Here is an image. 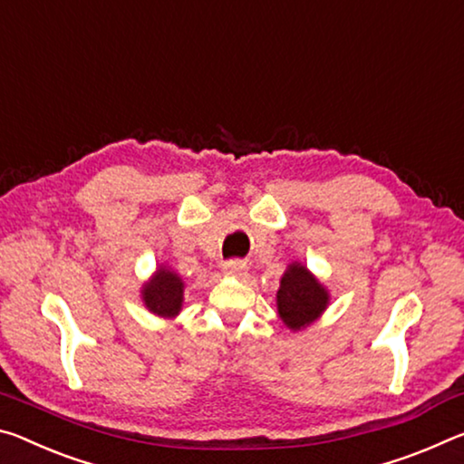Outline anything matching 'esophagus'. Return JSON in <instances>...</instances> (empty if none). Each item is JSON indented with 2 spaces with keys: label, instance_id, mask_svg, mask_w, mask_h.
<instances>
[{
  "label": "esophagus",
  "instance_id": "34e87169",
  "mask_svg": "<svg viewBox=\"0 0 464 464\" xmlns=\"http://www.w3.org/2000/svg\"><path fill=\"white\" fill-rule=\"evenodd\" d=\"M224 271L226 273H232V276H242V273L246 271V261L242 259H230L224 263Z\"/></svg>",
  "mask_w": 464,
  "mask_h": 464
}]
</instances>
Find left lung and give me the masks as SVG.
I'll return each instance as SVG.
<instances>
[{"label":"left lung","mask_w":464,"mask_h":464,"mask_svg":"<svg viewBox=\"0 0 464 464\" xmlns=\"http://www.w3.org/2000/svg\"><path fill=\"white\" fill-rule=\"evenodd\" d=\"M326 302L329 295L324 287L310 276L306 267L292 265L285 271L277 292V310L290 329L298 331L308 326L326 308Z\"/></svg>","instance_id":"left-lung-1"}]
</instances>
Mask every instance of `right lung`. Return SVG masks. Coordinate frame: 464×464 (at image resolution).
Here are the masks:
<instances>
[{
    "instance_id": "right-lung-1",
    "label": "right lung",
    "mask_w": 464,
    "mask_h": 464,
    "mask_svg": "<svg viewBox=\"0 0 464 464\" xmlns=\"http://www.w3.org/2000/svg\"><path fill=\"white\" fill-rule=\"evenodd\" d=\"M143 302L158 316L179 314L182 304V282L177 273L158 269L151 282L143 285Z\"/></svg>"
}]
</instances>
